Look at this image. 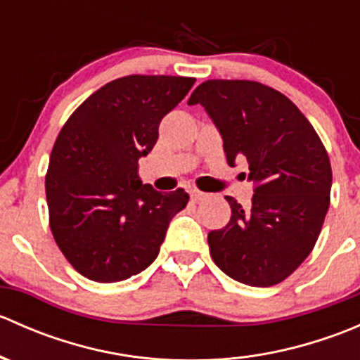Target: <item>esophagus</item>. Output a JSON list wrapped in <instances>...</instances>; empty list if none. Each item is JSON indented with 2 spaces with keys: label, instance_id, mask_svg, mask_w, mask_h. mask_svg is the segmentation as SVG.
<instances>
[{
  "label": "esophagus",
  "instance_id": "esophagus-1",
  "mask_svg": "<svg viewBox=\"0 0 360 360\" xmlns=\"http://www.w3.org/2000/svg\"><path fill=\"white\" fill-rule=\"evenodd\" d=\"M190 197H191V200L200 202V200H203V198L207 197V195L202 193V191H198V190H190Z\"/></svg>",
  "mask_w": 360,
  "mask_h": 360
}]
</instances>
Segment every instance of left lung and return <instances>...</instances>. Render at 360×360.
<instances>
[{
	"label": "left lung",
	"instance_id": "left-lung-1",
	"mask_svg": "<svg viewBox=\"0 0 360 360\" xmlns=\"http://www.w3.org/2000/svg\"><path fill=\"white\" fill-rule=\"evenodd\" d=\"M223 137L230 165L245 157L254 197H233L230 223L207 237L214 263L254 288L278 284L307 259L324 224L331 162L307 116L284 94L249 79H207L191 94Z\"/></svg>",
	"mask_w": 360,
	"mask_h": 360
}]
</instances>
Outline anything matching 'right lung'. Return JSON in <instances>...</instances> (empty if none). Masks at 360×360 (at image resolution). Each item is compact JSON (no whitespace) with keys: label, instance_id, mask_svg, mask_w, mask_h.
Masks as SVG:
<instances>
[{"label":"right lung","instance_id":"right-lung-1","mask_svg":"<svg viewBox=\"0 0 360 360\" xmlns=\"http://www.w3.org/2000/svg\"><path fill=\"white\" fill-rule=\"evenodd\" d=\"M184 76L130 75L94 92L64 123L45 177L50 230L78 274L120 282L146 270L184 190L143 184L137 162L153 150L158 125L193 86Z\"/></svg>","mask_w":360,"mask_h":360}]
</instances>
